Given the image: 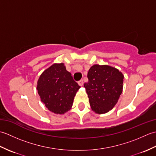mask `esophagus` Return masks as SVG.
<instances>
[{
    "label": "esophagus",
    "instance_id": "34e87169",
    "mask_svg": "<svg viewBox=\"0 0 156 156\" xmlns=\"http://www.w3.org/2000/svg\"><path fill=\"white\" fill-rule=\"evenodd\" d=\"M78 84H79V85L81 86V87H82V86L83 85V83H84V82H83V80H79V81L78 82Z\"/></svg>",
    "mask_w": 156,
    "mask_h": 156
}]
</instances>
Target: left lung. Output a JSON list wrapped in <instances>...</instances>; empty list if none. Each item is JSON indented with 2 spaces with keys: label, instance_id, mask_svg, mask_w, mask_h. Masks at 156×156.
Returning <instances> with one entry per match:
<instances>
[{
  "label": "left lung",
  "instance_id": "left-lung-1",
  "mask_svg": "<svg viewBox=\"0 0 156 156\" xmlns=\"http://www.w3.org/2000/svg\"><path fill=\"white\" fill-rule=\"evenodd\" d=\"M88 81L84 84L92 110L103 114L115 107L122 91L124 76L107 65H94L89 69Z\"/></svg>",
  "mask_w": 156,
  "mask_h": 156
}]
</instances>
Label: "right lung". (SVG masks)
Returning a JSON list of instances; mask_svg holds the SVG:
<instances>
[{
    "mask_svg": "<svg viewBox=\"0 0 156 156\" xmlns=\"http://www.w3.org/2000/svg\"><path fill=\"white\" fill-rule=\"evenodd\" d=\"M80 88L63 63L54 64L42 73L37 90L49 111L64 114L71 108L76 92Z\"/></svg>",
    "mask_w": 156,
    "mask_h": 156,
    "instance_id": "add662e5",
    "label": "right lung"
}]
</instances>
